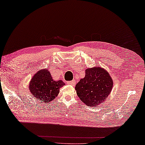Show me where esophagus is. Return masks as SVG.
<instances>
[{"instance_id": "obj_1", "label": "esophagus", "mask_w": 145, "mask_h": 145, "mask_svg": "<svg viewBox=\"0 0 145 145\" xmlns=\"http://www.w3.org/2000/svg\"><path fill=\"white\" fill-rule=\"evenodd\" d=\"M67 84L70 85V86H75V84H76V82H75L74 80H72V81H68V82H67Z\"/></svg>"}]
</instances>
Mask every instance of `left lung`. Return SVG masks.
I'll return each instance as SVG.
<instances>
[{"mask_svg": "<svg viewBox=\"0 0 145 145\" xmlns=\"http://www.w3.org/2000/svg\"><path fill=\"white\" fill-rule=\"evenodd\" d=\"M113 87L110 74L99 67L88 69L84 78L77 83L75 89L80 100L88 106H95L103 103Z\"/></svg>", "mask_w": 145, "mask_h": 145, "instance_id": "1", "label": "left lung"}]
</instances>
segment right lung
I'll use <instances>...</instances> for the list:
<instances>
[{
	"label": "right lung",
	"mask_w": 145,
	"mask_h": 145,
	"mask_svg": "<svg viewBox=\"0 0 145 145\" xmlns=\"http://www.w3.org/2000/svg\"><path fill=\"white\" fill-rule=\"evenodd\" d=\"M64 85L62 80H53L51 73L44 69L35 74L29 88L33 97L41 100V102L49 103L56 98L59 89Z\"/></svg>",
	"instance_id": "obj_1"
}]
</instances>
